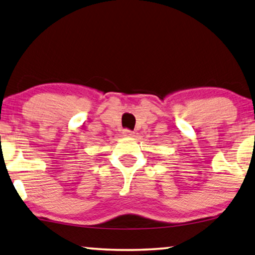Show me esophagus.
Returning a JSON list of instances; mask_svg holds the SVG:
<instances>
[{
    "label": "esophagus",
    "mask_w": 255,
    "mask_h": 255,
    "mask_svg": "<svg viewBox=\"0 0 255 255\" xmlns=\"http://www.w3.org/2000/svg\"><path fill=\"white\" fill-rule=\"evenodd\" d=\"M123 135L124 136H127V137H130V136L133 135V131H131L130 129L126 128V129H124V130H123Z\"/></svg>",
    "instance_id": "34e87169"
}]
</instances>
